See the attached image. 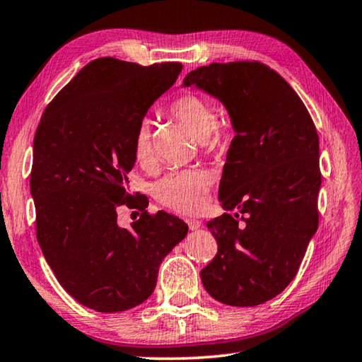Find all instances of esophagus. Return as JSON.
<instances>
[{
  "mask_svg": "<svg viewBox=\"0 0 362 362\" xmlns=\"http://www.w3.org/2000/svg\"><path fill=\"white\" fill-rule=\"evenodd\" d=\"M187 225H189L192 231H195L202 226V222H200V220H195V218H187Z\"/></svg>",
  "mask_w": 362,
  "mask_h": 362,
  "instance_id": "34e87169",
  "label": "esophagus"
}]
</instances>
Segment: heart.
Masks as SVG:
<instances>
[{
    "instance_id": "b5f03b06",
    "label": "heart",
    "mask_w": 362,
    "mask_h": 362,
    "mask_svg": "<svg viewBox=\"0 0 362 362\" xmlns=\"http://www.w3.org/2000/svg\"><path fill=\"white\" fill-rule=\"evenodd\" d=\"M168 112L187 127L202 140V144L214 146L223 139V131L216 122L214 109L204 98L194 93H182L176 97ZM134 158L140 165H148L153 159L151 148V129L148 122L139 124L134 136ZM212 186V176L200 168H186L167 173L154 184V197L167 208L184 216L202 212L209 202V190Z\"/></svg>"
}]
</instances>
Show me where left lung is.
Listing matches in <instances>:
<instances>
[{
  "instance_id": "1",
  "label": "left lung",
  "mask_w": 362,
  "mask_h": 362,
  "mask_svg": "<svg viewBox=\"0 0 362 362\" xmlns=\"http://www.w3.org/2000/svg\"><path fill=\"white\" fill-rule=\"evenodd\" d=\"M182 86L222 101L235 132L218 187L226 212L208 222L218 250L203 286L223 305H262L297 275L319 226L314 122L286 79L256 61L204 65Z\"/></svg>"
}]
</instances>
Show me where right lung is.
Here are the masks:
<instances>
[{
	"label": "right lung",
	"mask_w": 362,
	"mask_h": 362,
	"mask_svg": "<svg viewBox=\"0 0 362 362\" xmlns=\"http://www.w3.org/2000/svg\"><path fill=\"white\" fill-rule=\"evenodd\" d=\"M181 70L180 62L144 67L95 59L56 95L37 127L31 170L37 240L59 284L98 313L144 303L162 259L187 234L181 218L148 214V200L124 187L139 124ZM120 205L143 211L131 228L116 223Z\"/></svg>",
	"instance_id": "1"
}]
</instances>
